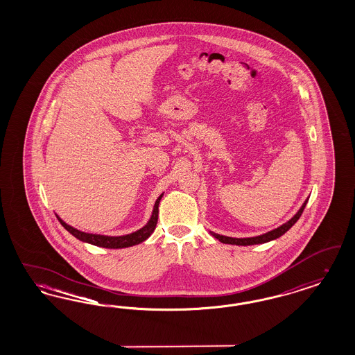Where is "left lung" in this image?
<instances>
[{
    "label": "left lung",
    "mask_w": 355,
    "mask_h": 355,
    "mask_svg": "<svg viewBox=\"0 0 355 355\" xmlns=\"http://www.w3.org/2000/svg\"><path fill=\"white\" fill-rule=\"evenodd\" d=\"M307 201H309V198L304 201V205L301 206V209L295 213V216H294L291 220H287L286 223L281 225L279 227H277V229H274V230H271V232H268V233H265V234H262V236H250V238H233V236H220V234L213 233V232H210V234L214 236V238H217L222 243L238 245V246H249V245H259V243L270 242L272 239H277V238L284 236L287 230H288L297 220H300V217H301L302 213H304V206H306Z\"/></svg>",
    "instance_id": "1"
}]
</instances>
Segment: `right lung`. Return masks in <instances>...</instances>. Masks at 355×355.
<instances>
[{
	"mask_svg": "<svg viewBox=\"0 0 355 355\" xmlns=\"http://www.w3.org/2000/svg\"><path fill=\"white\" fill-rule=\"evenodd\" d=\"M164 194H161L157 201L154 203V207H153L152 217L149 222L139 230H137L135 233H130V234H126V236H101V234H90V233H85L81 230H77L74 229L73 226L68 225L67 222L61 220L58 216H57V220H60V223L68 230L69 233L71 236H76L77 239L86 242V243H92L94 246H100V248H106V249H123V248H130V246H135L138 245L141 242H144L145 239H148L149 236H152L155 226H157V220H158V206H159V201L162 198Z\"/></svg>",
	"mask_w": 355,
	"mask_h": 355,
	"instance_id": "1",
	"label": "right lung"
}]
</instances>
